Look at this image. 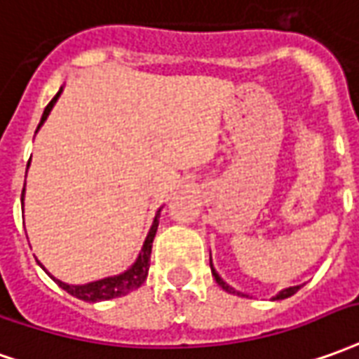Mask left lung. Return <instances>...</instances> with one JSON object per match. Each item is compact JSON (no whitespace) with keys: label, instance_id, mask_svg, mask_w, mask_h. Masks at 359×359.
I'll list each match as a JSON object with an SVG mask.
<instances>
[{"label":"left lung","instance_id":"obj_1","mask_svg":"<svg viewBox=\"0 0 359 359\" xmlns=\"http://www.w3.org/2000/svg\"><path fill=\"white\" fill-rule=\"evenodd\" d=\"M210 266H212V262H210ZM212 274H214V278H215V282H217V285H222V287H223V290H225V292L237 293V295H241L239 292H235L233 287H229V285H227V284H225V282H223L222 278H219V274H217V272H215V270H214V266H212ZM297 290H299V285H293V287H287V290H284V292L278 293V295H276V299H285V297H290V295H293V293L297 292Z\"/></svg>","mask_w":359,"mask_h":359}]
</instances>
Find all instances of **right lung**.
<instances>
[{"label":"right lung","instance_id":"right-lung-1","mask_svg":"<svg viewBox=\"0 0 359 359\" xmlns=\"http://www.w3.org/2000/svg\"><path fill=\"white\" fill-rule=\"evenodd\" d=\"M60 93L62 89L56 93V97L52 99V101L46 104V109H44V114H42V118H40L39 128L42 126V122L48 118L50 110L54 107V102L57 101V97H60ZM29 167V165H27ZM22 194H25V188H22ZM157 225H159V214L155 215L154 225H151V229L147 233V239H145L144 247H142V252H140V257L134 262V266L126 270L124 274L118 276H110V278H102V280H97V282H91V284H85V285H69L64 284V282H60L54 278V282H57V285L62 287V290H66L69 295H74L77 299H83V302L95 303V302H104V299H114V297H120V295H126V293L134 292L137 290L140 285L144 284L145 278H147V272H149V260H151V245H154L155 239V233H157Z\"/></svg>","mask_w":359,"mask_h":359}]
</instances>
